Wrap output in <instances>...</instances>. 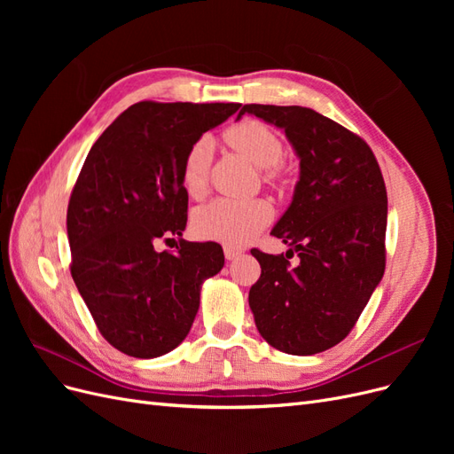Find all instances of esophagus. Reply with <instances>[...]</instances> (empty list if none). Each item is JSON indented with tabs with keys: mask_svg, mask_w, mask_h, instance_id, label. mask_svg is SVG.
<instances>
[{
	"mask_svg": "<svg viewBox=\"0 0 454 454\" xmlns=\"http://www.w3.org/2000/svg\"><path fill=\"white\" fill-rule=\"evenodd\" d=\"M223 254H225V259L232 261V259H237L239 255H242V254H244V250L235 248V246H225V248H223Z\"/></svg>",
	"mask_w": 454,
	"mask_h": 454,
	"instance_id": "esophagus-1",
	"label": "esophagus"
}]
</instances>
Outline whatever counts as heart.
<instances>
[{
    "label": "heart",
    "mask_w": 454,
    "mask_h": 454,
    "mask_svg": "<svg viewBox=\"0 0 454 454\" xmlns=\"http://www.w3.org/2000/svg\"><path fill=\"white\" fill-rule=\"evenodd\" d=\"M225 140L239 153L263 168L269 180L278 174L277 164L282 160L284 145L278 134L254 119H244L225 130ZM212 145L200 138L187 149L182 162L180 180L189 197H200L208 182ZM272 217V208L265 200L215 199L200 206L193 214V231L200 239L215 240L227 246H242L254 239Z\"/></svg>",
    "instance_id": "b5f03b06"
}]
</instances>
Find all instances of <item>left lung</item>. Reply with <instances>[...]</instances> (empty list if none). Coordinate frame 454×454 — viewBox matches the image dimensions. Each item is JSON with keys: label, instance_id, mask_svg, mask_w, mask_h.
I'll return each mask as SVG.
<instances>
[{"label": "left lung", "instance_id": "obj_1", "mask_svg": "<svg viewBox=\"0 0 454 454\" xmlns=\"http://www.w3.org/2000/svg\"><path fill=\"white\" fill-rule=\"evenodd\" d=\"M244 114L282 129L299 159L292 204L270 231L299 263L252 250L261 265L248 295L254 320L277 350L318 354L350 333L382 278L387 187L360 136L314 109L246 104Z\"/></svg>", "mask_w": 454, "mask_h": 454}]
</instances>
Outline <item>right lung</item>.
Returning a JSON list of instances; mask_svg holds the SVG:
<instances>
[{"mask_svg": "<svg viewBox=\"0 0 454 454\" xmlns=\"http://www.w3.org/2000/svg\"><path fill=\"white\" fill-rule=\"evenodd\" d=\"M240 104L138 102L90 147L67 204L72 277L100 333L134 358H157L187 337L206 278L223 269L215 242L180 239L187 149Z\"/></svg>", "mask_w": 454, "mask_h": 454, "instance_id": "1", "label": "right lung"}]
</instances>
